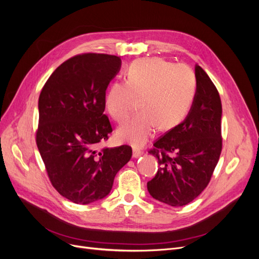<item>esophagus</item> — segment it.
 <instances>
[{
  "instance_id": "esophagus-1",
  "label": "esophagus",
  "mask_w": 259,
  "mask_h": 259,
  "mask_svg": "<svg viewBox=\"0 0 259 259\" xmlns=\"http://www.w3.org/2000/svg\"><path fill=\"white\" fill-rule=\"evenodd\" d=\"M142 154H143V151L139 150L138 148L133 149V156H134V158H138V156H140Z\"/></svg>"
}]
</instances>
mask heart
Segmentation results:
<instances>
[{"label": "heart", "instance_id": "1", "mask_svg": "<svg viewBox=\"0 0 259 259\" xmlns=\"http://www.w3.org/2000/svg\"><path fill=\"white\" fill-rule=\"evenodd\" d=\"M197 91V77L185 64L163 58L139 59L130 65L126 82H114L105 96V108L123 124L138 107L143 112L117 131V137L135 147L145 145L158 126L174 128L190 110Z\"/></svg>", "mask_w": 259, "mask_h": 259}]
</instances>
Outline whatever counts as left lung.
Returning a JSON list of instances; mask_svg holds the SVG:
<instances>
[{"label": "left lung", "mask_w": 259, "mask_h": 259, "mask_svg": "<svg viewBox=\"0 0 259 259\" xmlns=\"http://www.w3.org/2000/svg\"><path fill=\"white\" fill-rule=\"evenodd\" d=\"M197 92L189 113L158 138L149 153L160 167L147 183L151 197L169 206H184L207 187L222 153V100L209 76L195 66Z\"/></svg>", "instance_id": "1"}]
</instances>
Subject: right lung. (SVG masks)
Listing matches in <instances>:
<instances>
[{
    "mask_svg": "<svg viewBox=\"0 0 259 259\" xmlns=\"http://www.w3.org/2000/svg\"><path fill=\"white\" fill-rule=\"evenodd\" d=\"M120 68L114 55H76L55 70L38 97L37 149L53 187L76 204L104 199L132 158L127 145L97 149L112 132L105 96Z\"/></svg>",
    "mask_w": 259,
    "mask_h": 259,
    "instance_id": "obj_1",
    "label": "right lung"
}]
</instances>
